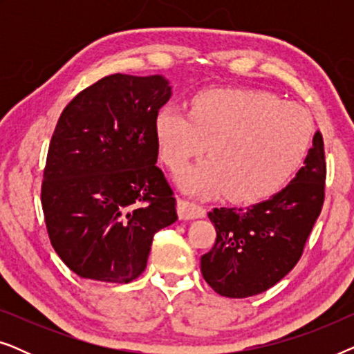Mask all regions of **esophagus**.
<instances>
[{"label": "esophagus", "instance_id": "esophagus-1", "mask_svg": "<svg viewBox=\"0 0 354 354\" xmlns=\"http://www.w3.org/2000/svg\"><path fill=\"white\" fill-rule=\"evenodd\" d=\"M177 212H178V217L183 221L201 219V217L206 216V211L203 209L201 206H198L195 203H190L187 200H182V198H178L177 200Z\"/></svg>", "mask_w": 354, "mask_h": 354}]
</instances>
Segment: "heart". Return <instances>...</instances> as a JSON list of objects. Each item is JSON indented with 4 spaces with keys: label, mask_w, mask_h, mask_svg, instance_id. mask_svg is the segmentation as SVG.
Returning <instances> with one entry per match:
<instances>
[{
    "label": "heart",
    "mask_w": 354,
    "mask_h": 354,
    "mask_svg": "<svg viewBox=\"0 0 354 354\" xmlns=\"http://www.w3.org/2000/svg\"><path fill=\"white\" fill-rule=\"evenodd\" d=\"M154 130L172 171L200 156L207 145L209 159L177 177L188 195L227 193L232 201L258 203L297 174L311 143L313 120L301 106L269 91L212 88L192 100L190 113L162 108Z\"/></svg>",
    "instance_id": "b5f03b06"
}]
</instances>
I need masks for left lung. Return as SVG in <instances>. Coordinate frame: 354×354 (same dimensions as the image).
I'll use <instances>...</instances> for the list:
<instances>
[{
  "label": "left lung",
  "instance_id": "1",
  "mask_svg": "<svg viewBox=\"0 0 354 354\" xmlns=\"http://www.w3.org/2000/svg\"><path fill=\"white\" fill-rule=\"evenodd\" d=\"M324 185V142L316 132L304 166L283 190L243 209L209 212L217 236L201 256V274L211 288L227 298H248L280 282L301 258L321 214Z\"/></svg>",
  "mask_w": 354,
  "mask_h": 354
}]
</instances>
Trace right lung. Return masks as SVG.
<instances>
[{
	"label": "right lung",
	"instance_id": "add662e5",
	"mask_svg": "<svg viewBox=\"0 0 354 354\" xmlns=\"http://www.w3.org/2000/svg\"><path fill=\"white\" fill-rule=\"evenodd\" d=\"M171 96L159 74H113L62 111L41 206L53 248L80 277L132 282L147 268L154 234L177 221L176 198L156 166L154 130Z\"/></svg>",
	"mask_w": 354,
	"mask_h": 354
}]
</instances>
